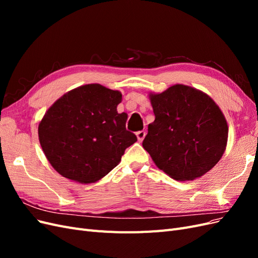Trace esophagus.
Listing matches in <instances>:
<instances>
[{
    "label": "esophagus",
    "instance_id": "1",
    "mask_svg": "<svg viewBox=\"0 0 258 258\" xmlns=\"http://www.w3.org/2000/svg\"><path fill=\"white\" fill-rule=\"evenodd\" d=\"M145 136H146V132L145 131H138L137 132V138H138V141L139 142H142L143 140H144V138H145Z\"/></svg>",
    "mask_w": 258,
    "mask_h": 258
}]
</instances>
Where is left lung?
I'll list each match as a JSON object with an SVG mask.
<instances>
[{
    "label": "left lung",
    "instance_id": "obj_1",
    "mask_svg": "<svg viewBox=\"0 0 258 258\" xmlns=\"http://www.w3.org/2000/svg\"><path fill=\"white\" fill-rule=\"evenodd\" d=\"M148 97L155 120L142 145L155 165L176 181H192L209 172L228 140L227 121L213 99L182 84Z\"/></svg>",
    "mask_w": 258,
    "mask_h": 258
}]
</instances>
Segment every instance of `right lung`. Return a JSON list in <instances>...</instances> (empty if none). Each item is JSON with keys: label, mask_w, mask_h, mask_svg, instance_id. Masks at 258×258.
Masks as SVG:
<instances>
[{"label": "right lung", "mask_w": 258, "mask_h": 258, "mask_svg": "<svg viewBox=\"0 0 258 258\" xmlns=\"http://www.w3.org/2000/svg\"><path fill=\"white\" fill-rule=\"evenodd\" d=\"M121 92L100 84L83 85L59 98L38 123V140L52 168L81 184L98 182L137 142L117 112Z\"/></svg>", "instance_id": "obj_1"}]
</instances>
